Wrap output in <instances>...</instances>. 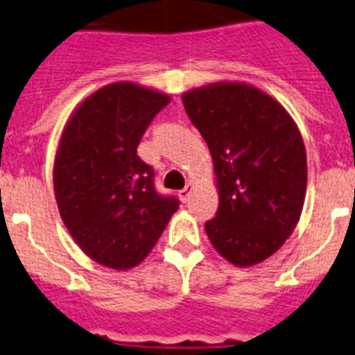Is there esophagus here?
I'll return each mask as SVG.
<instances>
[{
	"label": "esophagus",
	"mask_w": 355,
	"mask_h": 355,
	"mask_svg": "<svg viewBox=\"0 0 355 355\" xmlns=\"http://www.w3.org/2000/svg\"><path fill=\"white\" fill-rule=\"evenodd\" d=\"M192 190H193V184L188 183L183 190H180V199L183 200V202H187V200L190 199V193H192Z\"/></svg>",
	"instance_id": "1"
}]
</instances>
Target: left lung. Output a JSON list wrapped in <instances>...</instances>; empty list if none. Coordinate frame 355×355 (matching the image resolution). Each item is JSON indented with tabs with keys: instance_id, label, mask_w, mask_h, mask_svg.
<instances>
[{
	"instance_id": "obj_1",
	"label": "left lung",
	"mask_w": 355,
	"mask_h": 355,
	"mask_svg": "<svg viewBox=\"0 0 355 355\" xmlns=\"http://www.w3.org/2000/svg\"><path fill=\"white\" fill-rule=\"evenodd\" d=\"M183 105L216 175L218 209L206 234L229 263L258 265L281 249L302 213L307 162L299 128L274 97L247 83L188 90Z\"/></svg>"
}]
</instances>
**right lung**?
Wrapping results in <instances>:
<instances>
[{
    "label": "right lung",
    "mask_w": 355,
    "mask_h": 355,
    "mask_svg": "<svg viewBox=\"0 0 355 355\" xmlns=\"http://www.w3.org/2000/svg\"><path fill=\"white\" fill-rule=\"evenodd\" d=\"M167 94L130 81L110 83L74 110L53 167L58 211L89 258L128 270L144 261L171 216L175 197L155 190V171L137 147Z\"/></svg>",
    "instance_id": "1"
}]
</instances>
